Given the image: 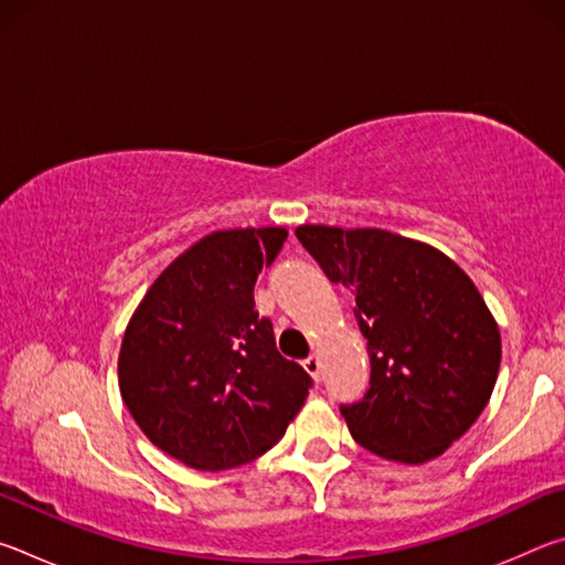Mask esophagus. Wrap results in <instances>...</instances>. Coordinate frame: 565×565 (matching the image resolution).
<instances>
[{
  "mask_svg": "<svg viewBox=\"0 0 565 565\" xmlns=\"http://www.w3.org/2000/svg\"><path fill=\"white\" fill-rule=\"evenodd\" d=\"M303 369L306 371H309V374L313 376V379H321V361H319V356H309V359H306L303 361Z\"/></svg>",
  "mask_w": 565,
  "mask_h": 565,
  "instance_id": "obj_1",
  "label": "esophagus"
}]
</instances>
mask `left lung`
I'll use <instances>...</instances> for the list:
<instances>
[{"mask_svg":"<svg viewBox=\"0 0 565 565\" xmlns=\"http://www.w3.org/2000/svg\"><path fill=\"white\" fill-rule=\"evenodd\" d=\"M296 236L356 299L371 379L341 406L353 441L398 463L441 456L481 416L501 366L499 323L476 284L444 252L384 228L303 224Z\"/></svg>","mask_w":565,"mask_h":565,"instance_id":"1","label":"left lung"}]
</instances>
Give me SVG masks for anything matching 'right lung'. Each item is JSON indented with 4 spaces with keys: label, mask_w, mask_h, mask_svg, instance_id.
Listing matches in <instances>:
<instances>
[{
    "label": "right lung",
    "mask_w": 565,
    "mask_h": 565,
    "mask_svg": "<svg viewBox=\"0 0 565 565\" xmlns=\"http://www.w3.org/2000/svg\"><path fill=\"white\" fill-rule=\"evenodd\" d=\"M289 232L199 238L149 286L124 331L119 391L151 444L199 471L254 461L281 441L311 376L276 351L254 286Z\"/></svg>",
    "instance_id": "right-lung-1"
}]
</instances>
